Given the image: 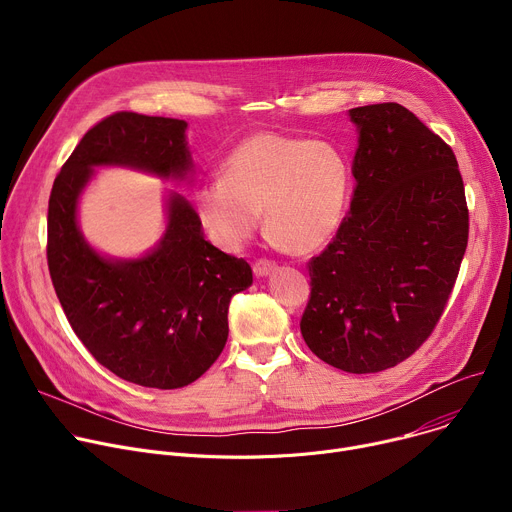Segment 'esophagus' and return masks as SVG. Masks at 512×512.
I'll use <instances>...</instances> for the list:
<instances>
[{
    "label": "esophagus",
    "instance_id": "34e87169",
    "mask_svg": "<svg viewBox=\"0 0 512 512\" xmlns=\"http://www.w3.org/2000/svg\"><path fill=\"white\" fill-rule=\"evenodd\" d=\"M253 271H255L257 277H267V275H271L275 271V263L267 261V259H259L253 265Z\"/></svg>",
    "mask_w": 512,
    "mask_h": 512
}]
</instances>
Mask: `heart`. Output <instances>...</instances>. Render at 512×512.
I'll use <instances>...</instances> for the list:
<instances>
[{
  "label": "heart",
  "instance_id": "1",
  "mask_svg": "<svg viewBox=\"0 0 512 512\" xmlns=\"http://www.w3.org/2000/svg\"><path fill=\"white\" fill-rule=\"evenodd\" d=\"M350 166L330 141L259 131L223 162L196 198L208 237L227 251L249 241L261 223L279 247L310 253L340 227Z\"/></svg>",
  "mask_w": 512,
  "mask_h": 512
}]
</instances>
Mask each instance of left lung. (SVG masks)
<instances>
[{"label": "left lung", "instance_id": "obj_1", "mask_svg": "<svg viewBox=\"0 0 512 512\" xmlns=\"http://www.w3.org/2000/svg\"><path fill=\"white\" fill-rule=\"evenodd\" d=\"M358 145L348 216L310 261L300 322L332 367H395L431 334L468 245L464 182L450 145L399 103L348 111Z\"/></svg>", "mask_w": 512, "mask_h": 512}]
</instances>
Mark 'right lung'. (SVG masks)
<instances>
[{
  "label": "right lung",
  "mask_w": 512,
  "mask_h": 512,
  "mask_svg": "<svg viewBox=\"0 0 512 512\" xmlns=\"http://www.w3.org/2000/svg\"><path fill=\"white\" fill-rule=\"evenodd\" d=\"M188 123L115 113L85 133L54 180L48 202V269L60 306L105 369L152 389L204 375L229 338V304L253 283L245 259L204 239L200 216L166 192L162 239L139 257L99 253L79 227V202L97 168L190 180Z\"/></svg>",
  "instance_id": "add662e5"
}]
</instances>
